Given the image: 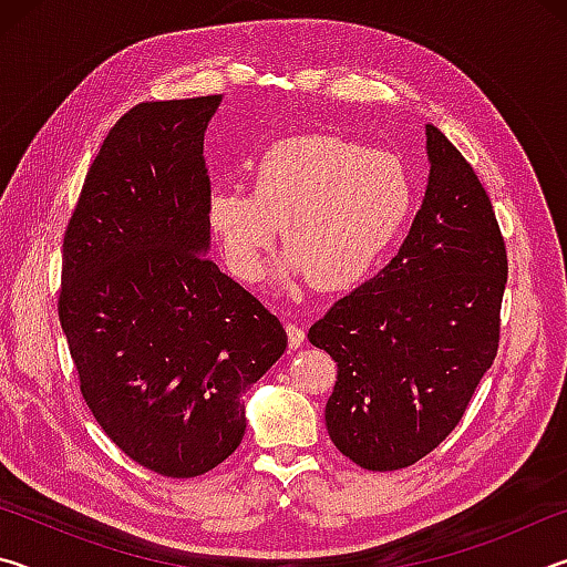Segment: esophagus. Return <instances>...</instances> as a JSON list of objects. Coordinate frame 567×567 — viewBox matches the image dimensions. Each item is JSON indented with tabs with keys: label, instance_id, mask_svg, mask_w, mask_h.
<instances>
[{
	"label": "esophagus",
	"instance_id": "obj_1",
	"mask_svg": "<svg viewBox=\"0 0 567 567\" xmlns=\"http://www.w3.org/2000/svg\"><path fill=\"white\" fill-rule=\"evenodd\" d=\"M285 330H287V344H290L292 350L300 348V344L305 342V330L297 328L295 322H285Z\"/></svg>",
	"mask_w": 567,
	"mask_h": 567
}]
</instances>
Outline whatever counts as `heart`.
<instances>
[{"mask_svg": "<svg viewBox=\"0 0 567 567\" xmlns=\"http://www.w3.org/2000/svg\"><path fill=\"white\" fill-rule=\"evenodd\" d=\"M249 189L217 187L205 205L209 235L243 282L260 280L282 227L277 280L358 285L385 260L412 209V179L398 155L334 134L275 142L249 167Z\"/></svg>", "mask_w": 567, "mask_h": 567, "instance_id": "obj_1", "label": "heart"}]
</instances>
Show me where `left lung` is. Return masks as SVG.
Returning a JSON list of instances; mask_svg holds the SVG:
<instances>
[{
  "instance_id": "8db88e82",
  "label": "left lung",
  "mask_w": 567,
  "mask_h": 567,
  "mask_svg": "<svg viewBox=\"0 0 567 567\" xmlns=\"http://www.w3.org/2000/svg\"><path fill=\"white\" fill-rule=\"evenodd\" d=\"M425 134L427 187L400 252L307 332L338 362L330 440L375 473L453 433L501 340L507 255L491 197L443 132Z\"/></svg>"
}]
</instances>
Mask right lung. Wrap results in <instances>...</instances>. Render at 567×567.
Instances as JSON below:
<instances>
[{
	"mask_svg": "<svg viewBox=\"0 0 567 567\" xmlns=\"http://www.w3.org/2000/svg\"><path fill=\"white\" fill-rule=\"evenodd\" d=\"M223 94L142 102L110 130L62 245L60 322L94 420L167 477L243 443V392L282 358L280 320L209 260L205 130Z\"/></svg>",
	"mask_w": 567,
	"mask_h": 567,
	"instance_id": "right-lung-1",
	"label": "right lung"
}]
</instances>
